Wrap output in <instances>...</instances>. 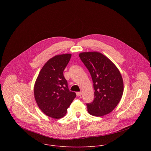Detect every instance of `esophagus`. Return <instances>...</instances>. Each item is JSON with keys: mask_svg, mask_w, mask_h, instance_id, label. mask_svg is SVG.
Listing matches in <instances>:
<instances>
[{"mask_svg": "<svg viewBox=\"0 0 151 151\" xmlns=\"http://www.w3.org/2000/svg\"><path fill=\"white\" fill-rule=\"evenodd\" d=\"M76 94L78 96H80L82 95V92H76Z\"/></svg>", "mask_w": 151, "mask_h": 151, "instance_id": "34e87169", "label": "esophagus"}]
</instances>
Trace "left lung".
<instances>
[{"label":"left lung","instance_id":"left-lung-1","mask_svg":"<svg viewBox=\"0 0 151 151\" xmlns=\"http://www.w3.org/2000/svg\"><path fill=\"white\" fill-rule=\"evenodd\" d=\"M79 56L91 74L95 90L93 102L86 104L88 111L97 117L106 115L116 107L122 97V75L115 65L99 52H83Z\"/></svg>","mask_w":151,"mask_h":151}]
</instances>
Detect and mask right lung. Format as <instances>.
I'll list each match as a JSON object with an SVG mask.
<instances>
[{
    "label": "right lung",
    "mask_w": 151,
    "mask_h": 151,
    "mask_svg": "<svg viewBox=\"0 0 151 151\" xmlns=\"http://www.w3.org/2000/svg\"><path fill=\"white\" fill-rule=\"evenodd\" d=\"M71 54L56 55L43 65L34 85V97L40 109L46 116L59 119L64 117L67 109L76 96L70 91L63 71Z\"/></svg>",
    "instance_id": "obj_1"
}]
</instances>
